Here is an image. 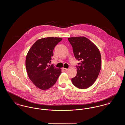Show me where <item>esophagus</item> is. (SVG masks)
<instances>
[{
  "label": "esophagus",
  "instance_id": "obj_1",
  "mask_svg": "<svg viewBox=\"0 0 125 125\" xmlns=\"http://www.w3.org/2000/svg\"><path fill=\"white\" fill-rule=\"evenodd\" d=\"M62 69H63V70L64 71H65V72H66V71H67L68 70V69H66V68H63Z\"/></svg>",
  "mask_w": 125,
  "mask_h": 125
}]
</instances>
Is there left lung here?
<instances>
[{
	"mask_svg": "<svg viewBox=\"0 0 125 125\" xmlns=\"http://www.w3.org/2000/svg\"><path fill=\"white\" fill-rule=\"evenodd\" d=\"M72 46L74 56L79 61L76 66V76L72 79V84L77 88L86 89L94 83L100 72L102 60L98 48L85 37L68 38Z\"/></svg>",
	"mask_w": 125,
	"mask_h": 125,
	"instance_id": "obj_1",
	"label": "left lung"
}]
</instances>
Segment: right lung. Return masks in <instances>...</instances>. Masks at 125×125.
<instances>
[{"label": "right lung", "instance_id": "obj_1", "mask_svg": "<svg viewBox=\"0 0 125 125\" xmlns=\"http://www.w3.org/2000/svg\"><path fill=\"white\" fill-rule=\"evenodd\" d=\"M62 38L48 37L38 40L29 50L26 58L28 76L33 84L42 90L54 85L61 74V69L49 65L53 50Z\"/></svg>", "mask_w": 125, "mask_h": 125}]
</instances>
